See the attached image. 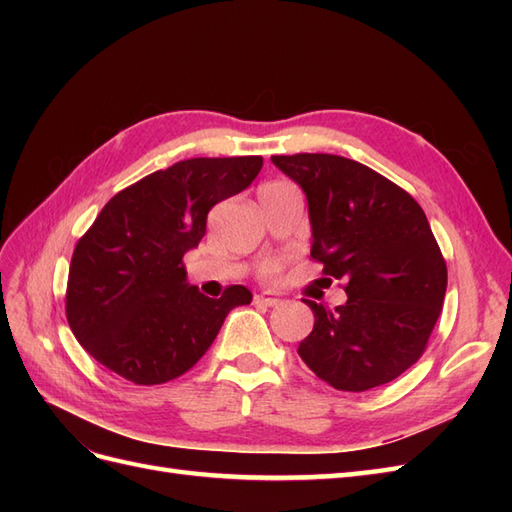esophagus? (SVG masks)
I'll list each match as a JSON object with an SVG mask.
<instances>
[{"mask_svg": "<svg viewBox=\"0 0 512 512\" xmlns=\"http://www.w3.org/2000/svg\"><path fill=\"white\" fill-rule=\"evenodd\" d=\"M254 303L267 305V307H275L277 303H280V299H277L275 294H271V292H260V294H256V297H254Z\"/></svg>", "mask_w": 512, "mask_h": 512, "instance_id": "1", "label": "esophagus"}]
</instances>
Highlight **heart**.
<instances>
[{
    "label": "heart",
    "instance_id": "1",
    "mask_svg": "<svg viewBox=\"0 0 512 512\" xmlns=\"http://www.w3.org/2000/svg\"><path fill=\"white\" fill-rule=\"evenodd\" d=\"M277 273H280V265H275V262H269V265L262 267V275H265L267 280H275Z\"/></svg>",
    "mask_w": 512,
    "mask_h": 512
}]
</instances>
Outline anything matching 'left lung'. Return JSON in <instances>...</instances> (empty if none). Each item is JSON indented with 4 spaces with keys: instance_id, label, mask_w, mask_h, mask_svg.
<instances>
[{
    "instance_id": "1",
    "label": "left lung",
    "mask_w": 512,
    "mask_h": 512,
    "mask_svg": "<svg viewBox=\"0 0 512 512\" xmlns=\"http://www.w3.org/2000/svg\"><path fill=\"white\" fill-rule=\"evenodd\" d=\"M271 162L305 192L312 258L348 294L335 309L305 301L314 329L299 356L337 391L395 380L423 354L446 294V262L425 211L393 181L342 156Z\"/></svg>"
}]
</instances>
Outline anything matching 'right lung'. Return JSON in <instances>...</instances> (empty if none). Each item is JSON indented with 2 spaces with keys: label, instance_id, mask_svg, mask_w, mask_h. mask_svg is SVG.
Segmentation results:
<instances>
[{
  "label": "right lung",
  "instance_id": "1",
  "mask_svg": "<svg viewBox=\"0 0 512 512\" xmlns=\"http://www.w3.org/2000/svg\"><path fill=\"white\" fill-rule=\"evenodd\" d=\"M260 168V156L192 158L108 200L74 247L66 292L70 329L100 365L134 384L175 380L209 350L230 309L252 303L245 286L205 297L188 284L183 254L205 237L211 207Z\"/></svg>",
  "mask_w": 512,
  "mask_h": 512
}]
</instances>
